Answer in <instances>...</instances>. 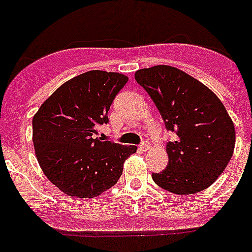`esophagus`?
Masks as SVG:
<instances>
[{
	"instance_id": "1",
	"label": "esophagus",
	"mask_w": 252,
	"mask_h": 252,
	"mask_svg": "<svg viewBox=\"0 0 252 252\" xmlns=\"http://www.w3.org/2000/svg\"><path fill=\"white\" fill-rule=\"evenodd\" d=\"M149 149H150V145H149V142H146V141H145V142H142V144H141L140 146H138V150L142 151V153L147 151V150H149Z\"/></svg>"
}]
</instances>
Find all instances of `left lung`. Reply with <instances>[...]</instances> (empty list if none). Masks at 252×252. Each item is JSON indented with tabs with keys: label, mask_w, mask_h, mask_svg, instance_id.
Wrapping results in <instances>:
<instances>
[{
	"label": "left lung",
	"mask_w": 252,
	"mask_h": 252,
	"mask_svg": "<svg viewBox=\"0 0 252 252\" xmlns=\"http://www.w3.org/2000/svg\"><path fill=\"white\" fill-rule=\"evenodd\" d=\"M134 79L158 107L165 128L176 132L167 144L168 165L153 180L177 195L207 189L232 158L236 130L222 102L204 84L181 69L159 66L136 71Z\"/></svg>",
	"instance_id": "obj_1"
}]
</instances>
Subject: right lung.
Wrapping results in <instances>:
<instances>
[{
    "instance_id": "right-lung-1",
    "label": "right lung",
    "mask_w": 252,
    "mask_h": 252,
    "mask_svg": "<svg viewBox=\"0 0 252 252\" xmlns=\"http://www.w3.org/2000/svg\"><path fill=\"white\" fill-rule=\"evenodd\" d=\"M126 81L123 73L88 71L62 84L34 114L32 140L38 164L69 197L93 198L112 188L126 159L136 153V146L95 137Z\"/></svg>"
}]
</instances>
